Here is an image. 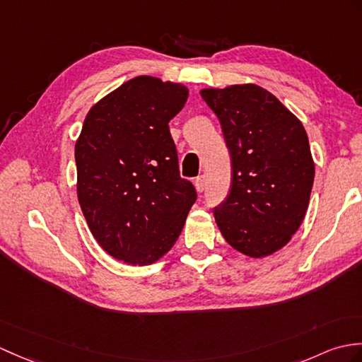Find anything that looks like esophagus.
<instances>
[{
	"label": "esophagus",
	"instance_id": "1",
	"mask_svg": "<svg viewBox=\"0 0 362 362\" xmlns=\"http://www.w3.org/2000/svg\"><path fill=\"white\" fill-rule=\"evenodd\" d=\"M194 187H196L197 192H202V191L205 189V175H204V174L199 175V177H196V180H194Z\"/></svg>",
	"mask_w": 362,
	"mask_h": 362
}]
</instances>
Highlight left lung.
<instances>
[{"label": "left lung", "mask_w": 362, "mask_h": 362, "mask_svg": "<svg viewBox=\"0 0 362 362\" xmlns=\"http://www.w3.org/2000/svg\"><path fill=\"white\" fill-rule=\"evenodd\" d=\"M202 98L222 124L233 177L214 209L223 239L248 257H267L287 245L304 221L315 162L300 120L255 83L206 88Z\"/></svg>", "instance_id": "1"}]
</instances>
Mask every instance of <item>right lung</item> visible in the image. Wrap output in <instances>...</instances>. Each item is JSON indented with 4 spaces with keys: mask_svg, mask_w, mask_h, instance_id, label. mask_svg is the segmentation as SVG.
<instances>
[{
    "mask_svg": "<svg viewBox=\"0 0 362 362\" xmlns=\"http://www.w3.org/2000/svg\"><path fill=\"white\" fill-rule=\"evenodd\" d=\"M187 98L182 83L139 75L89 109L75 141L83 216L98 245L128 265L163 257L197 199L168 128Z\"/></svg>",
    "mask_w": 362,
    "mask_h": 362,
    "instance_id": "obj_1",
    "label": "right lung"
}]
</instances>
